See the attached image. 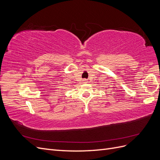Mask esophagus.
Here are the masks:
<instances>
[{
    "label": "esophagus",
    "instance_id": "esophagus-1",
    "mask_svg": "<svg viewBox=\"0 0 160 160\" xmlns=\"http://www.w3.org/2000/svg\"><path fill=\"white\" fill-rule=\"evenodd\" d=\"M83 83H87V82H88V81H87L86 79H83Z\"/></svg>",
    "mask_w": 160,
    "mask_h": 160
}]
</instances>
